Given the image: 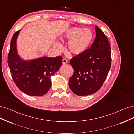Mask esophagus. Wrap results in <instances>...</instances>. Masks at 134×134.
Wrapping results in <instances>:
<instances>
[{
	"label": "esophagus",
	"instance_id": "obj_1",
	"mask_svg": "<svg viewBox=\"0 0 134 134\" xmlns=\"http://www.w3.org/2000/svg\"><path fill=\"white\" fill-rule=\"evenodd\" d=\"M68 63V60L65 58L63 59V64H66Z\"/></svg>",
	"mask_w": 134,
	"mask_h": 134
}]
</instances>
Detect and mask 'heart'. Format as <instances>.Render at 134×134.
Here are the masks:
<instances>
[{
	"label": "heart",
	"mask_w": 134,
	"mask_h": 134,
	"mask_svg": "<svg viewBox=\"0 0 134 134\" xmlns=\"http://www.w3.org/2000/svg\"><path fill=\"white\" fill-rule=\"evenodd\" d=\"M93 34L88 28L72 27L68 30L63 34L62 38L69 40L68 48L71 53L79 55L86 51L90 47L93 40ZM58 50H62V46L58 43L54 44Z\"/></svg>",
	"instance_id": "b5f03b06"
}]
</instances>
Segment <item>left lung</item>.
<instances>
[{"mask_svg":"<svg viewBox=\"0 0 134 134\" xmlns=\"http://www.w3.org/2000/svg\"><path fill=\"white\" fill-rule=\"evenodd\" d=\"M95 30L96 36L91 48L70 61L74 73L69 86L78 96L90 95L98 91L111 68L110 44L98 27L96 26Z\"/></svg>","mask_w":134,"mask_h":134,"instance_id":"obj_1","label":"left lung"}]
</instances>
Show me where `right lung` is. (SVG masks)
Listing matches in <instances>:
<instances>
[{"mask_svg":"<svg viewBox=\"0 0 134 134\" xmlns=\"http://www.w3.org/2000/svg\"><path fill=\"white\" fill-rule=\"evenodd\" d=\"M20 30L12 36L8 55V65L14 83L20 90L31 96H42L51 86V76L62 64V56L44 57L30 61L23 60L17 54L16 41Z\"/></svg>","mask_w":134,"mask_h":134,"instance_id":"right-lung-1","label":"right lung"}]
</instances>
